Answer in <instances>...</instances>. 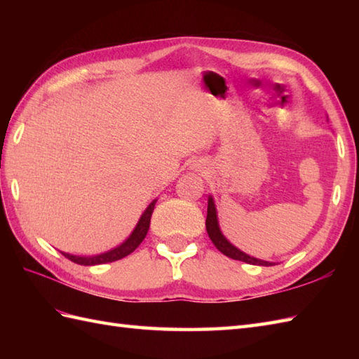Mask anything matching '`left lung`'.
Masks as SVG:
<instances>
[{
  "label": "left lung",
  "mask_w": 359,
  "mask_h": 359,
  "mask_svg": "<svg viewBox=\"0 0 359 359\" xmlns=\"http://www.w3.org/2000/svg\"><path fill=\"white\" fill-rule=\"evenodd\" d=\"M205 226H207V231H208L211 242L215 243L216 248L220 251V253H224L225 256L234 259V261H242V262H247L251 265H261V266L274 265L273 262H266V261H262V259H257V257L243 253V251L236 248L233 243L225 238L222 231H220L219 220H217V210L215 205V199H212L211 196H208V211H207V222H205Z\"/></svg>",
  "instance_id": "left-lung-1"
}]
</instances>
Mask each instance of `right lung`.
Listing matches in <instances>:
<instances>
[{"label":"right lung","mask_w":359,"mask_h":359,"mask_svg":"<svg viewBox=\"0 0 359 359\" xmlns=\"http://www.w3.org/2000/svg\"><path fill=\"white\" fill-rule=\"evenodd\" d=\"M156 202H157V201H152V202L148 205V208L143 211V215L140 216L139 222H137V225H135V228L133 230V233L129 234V238H128L123 243H120L118 247L112 248V250H109V251H106V253L95 255V256H74V255H69V253H62V255L66 256L67 259H71L72 262L80 264V265H100V264H108V262L118 261V259H123L125 256L131 255L133 251L140 245L142 241L144 239V236H147V233H148V230H149L151 216H152V211H154Z\"/></svg>","instance_id":"obj_1"}]
</instances>
